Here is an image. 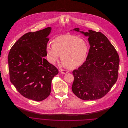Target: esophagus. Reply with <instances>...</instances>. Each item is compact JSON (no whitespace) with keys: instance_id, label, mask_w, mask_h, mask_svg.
Wrapping results in <instances>:
<instances>
[{"instance_id":"esophagus-1","label":"esophagus","mask_w":128,"mask_h":128,"mask_svg":"<svg viewBox=\"0 0 128 128\" xmlns=\"http://www.w3.org/2000/svg\"><path fill=\"white\" fill-rule=\"evenodd\" d=\"M60 71L61 72L62 74H66L68 72V70H62V69H60Z\"/></svg>"}]
</instances>
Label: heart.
I'll use <instances>...</instances> for the list:
<instances>
[{"mask_svg": "<svg viewBox=\"0 0 128 128\" xmlns=\"http://www.w3.org/2000/svg\"><path fill=\"white\" fill-rule=\"evenodd\" d=\"M47 58L52 64L59 60L64 66L74 68L85 62L89 51L88 45L83 39L72 35H61L47 44L46 47Z\"/></svg>", "mask_w": 128, "mask_h": 128, "instance_id": "heart-1", "label": "heart"}]
</instances>
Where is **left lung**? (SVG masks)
Returning <instances> with one entry per match:
<instances>
[{
    "label": "left lung",
    "mask_w": 128,
    "mask_h": 128,
    "mask_svg": "<svg viewBox=\"0 0 128 128\" xmlns=\"http://www.w3.org/2000/svg\"><path fill=\"white\" fill-rule=\"evenodd\" d=\"M73 30L88 36L90 44L86 60L72 71L74 81L72 89L78 98L96 100L105 96L117 81L120 58L114 46L102 33Z\"/></svg>",
    "instance_id": "8db88e82"
}]
</instances>
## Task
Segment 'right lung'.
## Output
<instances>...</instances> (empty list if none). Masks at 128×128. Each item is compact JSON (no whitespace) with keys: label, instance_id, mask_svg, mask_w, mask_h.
Segmentation results:
<instances>
[{"label":"right lung","instance_id":"add662e5","mask_svg":"<svg viewBox=\"0 0 128 128\" xmlns=\"http://www.w3.org/2000/svg\"><path fill=\"white\" fill-rule=\"evenodd\" d=\"M48 27L22 36L12 46L8 56L10 81L24 97L36 101L50 94L52 81L58 68L44 58L47 56Z\"/></svg>","mask_w":128,"mask_h":128}]
</instances>
